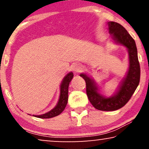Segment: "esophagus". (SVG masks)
<instances>
[{
    "label": "esophagus",
    "mask_w": 149,
    "mask_h": 149,
    "mask_svg": "<svg viewBox=\"0 0 149 149\" xmlns=\"http://www.w3.org/2000/svg\"><path fill=\"white\" fill-rule=\"evenodd\" d=\"M72 69L74 74H78V73H79L82 70L83 67L81 66V64H78V63H74L72 66Z\"/></svg>",
    "instance_id": "obj_1"
}]
</instances>
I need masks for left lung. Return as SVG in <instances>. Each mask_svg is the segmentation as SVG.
Returning a JSON list of instances; mask_svg holds the SVG:
<instances>
[{
    "label": "left lung",
    "instance_id": "8db88e82",
    "mask_svg": "<svg viewBox=\"0 0 149 149\" xmlns=\"http://www.w3.org/2000/svg\"><path fill=\"white\" fill-rule=\"evenodd\" d=\"M110 34L117 43L127 47L129 52L130 68L127 76L122 81L119 91L115 95L105 97L97 92V88L93 80L85 74L80 76L86 83V93L93 107L103 111H113L124 107L130 100L139 85L140 67L138 58L135 40L121 24L115 22H108Z\"/></svg>",
    "mask_w": 149,
    "mask_h": 149
}]
</instances>
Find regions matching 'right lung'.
Wrapping results in <instances>:
<instances>
[{
    "instance_id": "obj_1",
    "label": "right lung",
    "mask_w": 149,
    "mask_h": 149,
    "mask_svg": "<svg viewBox=\"0 0 149 149\" xmlns=\"http://www.w3.org/2000/svg\"><path fill=\"white\" fill-rule=\"evenodd\" d=\"M73 76L74 75H73L72 72H69L64 77L60 86V96L56 107L54 109H52V111L48 112V113L41 115H35V117L40 118V119H48V118L56 117V116H58L60 113H62V112L66 108L67 102H68V86L70 82L72 81Z\"/></svg>"
}]
</instances>
